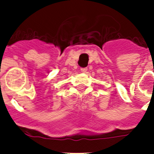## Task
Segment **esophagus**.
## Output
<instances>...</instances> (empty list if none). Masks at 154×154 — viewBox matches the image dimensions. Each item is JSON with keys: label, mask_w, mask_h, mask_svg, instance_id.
Returning <instances> with one entry per match:
<instances>
[{"label": "esophagus", "mask_w": 154, "mask_h": 154, "mask_svg": "<svg viewBox=\"0 0 154 154\" xmlns=\"http://www.w3.org/2000/svg\"><path fill=\"white\" fill-rule=\"evenodd\" d=\"M88 71V69L87 68H82L81 69V72H83V73H85Z\"/></svg>", "instance_id": "1"}]
</instances>
